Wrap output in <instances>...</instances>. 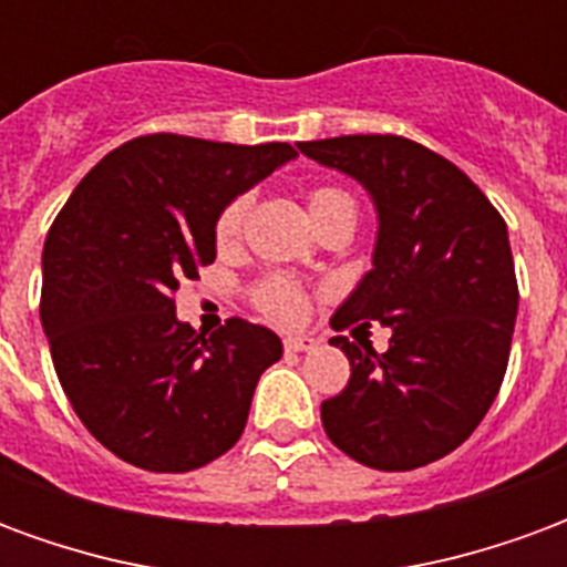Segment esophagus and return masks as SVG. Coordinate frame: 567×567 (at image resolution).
<instances>
[{"mask_svg": "<svg viewBox=\"0 0 567 567\" xmlns=\"http://www.w3.org/2000/svg\"><path fill=\"white\" fill-rule=\"evenodd\" d=\"M284 348H287L290 354H302V351H315L317 341L308 339V336H287V339H284Z\"/></svg>", "mask_w": 567, "mask_h": 567, "instance_id": "1", "label": "esophagus"}]
</instances>
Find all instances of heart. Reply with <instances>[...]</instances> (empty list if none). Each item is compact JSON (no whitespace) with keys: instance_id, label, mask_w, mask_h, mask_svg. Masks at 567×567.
I'll list each match as a JSON object with an SVG mask.
<instances>
[{"instance_id":"heart-1","label":"heart","mask_w":567,"mask_h":567,"mask_svg":"<svg viewBox=\"0 0 567 567\" xmlns=\"http://www.w3.org/2000/svg\"><path fill=\"white\" fill-rule=\"evenodd\" d=\"M305 200H308V213H311V219H315V226L320 231L329 226H339V223L354 226L357 213H360L354 195L344 186H336V183L311 186ZM247 210H250V195H235V198L223 204V210L216 213L213 240H216L219 250L238 247L240 235H244V223H247ZM252 302L271 320L296 323V320H302L305 308H308V296H305V287L299 280H292L287 275H268L252 287Z\"/></svg>"}]
</instances>
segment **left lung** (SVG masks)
I'll return each mask as SVG.
<instances>
[{
	"label": "left lung",
	"mask_w": 567,
	"mask_h": 567,
	"mask_svg": "<svg viewBox=\"0 0 567 567\" xmlns=\"http://www.w3.org/2000/svg\"><path fill=\"white\" fill-rule=\"evenodd\" d=\"M299 152L360 179L379 207L372 271L329 323L391 327L384 354L363 339L329 341L351 379L320 403L323 431L367 467H424L480 427L507 372L519 308L507 223L461 167L415 140L329 136Z\"/></svg>",
	"instance_id": "left-lung-1"
}]
</instances>
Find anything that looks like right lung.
Wrapping results in <instances>:
<instances>
[{"label": "right lung", "instance_id": "add662e5", "mask_svg": "<svg viewBox=\"0 0 567 567\" xmlns=\"http://www.w3.org/2000/svg\"><path fill=\"white\" fill-rule=\"evenodd\" d=\"M292 155L290 143L134 136L58 213L39 302L51 360L84 427L127 464L188 473L240 440L280 339L240 317L195 332L174 296L216 259L223 204Z\"/></svg>", "mask_w": 567, "mask_h": 567}]
</instances>
